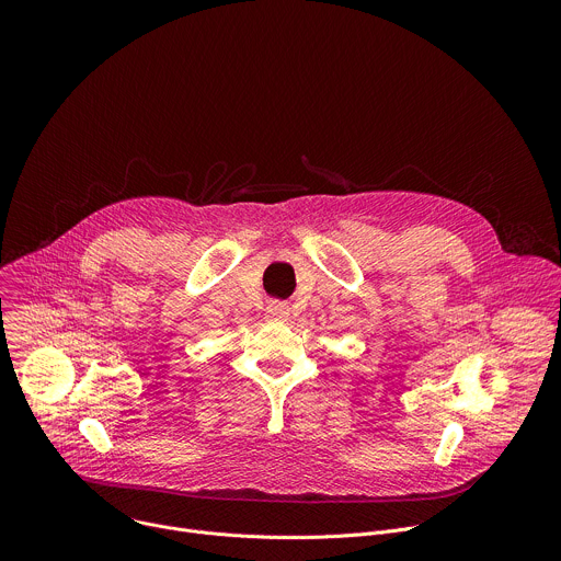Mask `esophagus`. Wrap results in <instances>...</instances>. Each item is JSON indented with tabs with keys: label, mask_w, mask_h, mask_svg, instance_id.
Wrapping results in <instances>:
<instances>
[{
	"label": "esophagus",
	"mask_w": 561,
	"mask_h": 561,
	"mask_svg": "<svg viewBox=\"0 0 561 561\" xmlns=\"http://www.w3.org/2000/svg\"><path fill=\"white\" fill-rule=\"evenodd\" d=\"M266 312H268L271 319H275V322H282V319L288 317V306L282 304V301H273V304H268Z\"/></svg>",
	"instance_id": "esophagus-1"
}]
</instances>
